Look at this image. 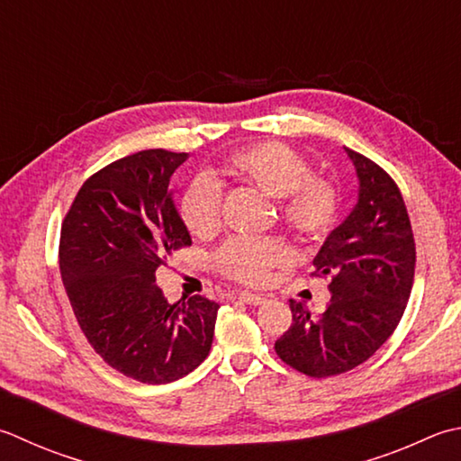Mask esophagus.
I'll return each instance as SVG.
<instances>
[{"instance_id":"esophagus-1","label":"esophagus","mask_w":461,"mask_h":461,"mask_svg":"<svg viewBox=\"0 0 461 461\" xmlns=\"http://www.w3.org/2000/svg\"><path fill=\"white\" fill-rule=\"evenodd\" d=\"M240 302H243V303H248V305H259V303H264V297L261 295H258V294H249V292H241V294H238L236 295Z\"/></svg>"}]
</instances>
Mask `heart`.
<instances>
[{
    "instance_id": "obj_1",
    "label": "heart",
    "mask_w": 461,
    "mask_h": 461,
    "mask_svg": "<svg viewBox=\"0 0 461 461\" xmlns=\"http://www.w3.org/2000/svg\"><path fill=\"white\" fill-rule=\"evenodd\" d=\"M213 177L272 197L279 221L305 243L323 241L338 225L341 194L336 182L312 174L310 159L279 140L233 149L215 167ZM215 182L195 177L179 197V218L195 238L213 236L221 223V189ZM292 258L290 246L279 238H231L215 251L213 266L240 284L261 285Z\"/></svg>"
}]
</instances>
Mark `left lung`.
I'll return each mask as SVG.
<instances>
[{
  "label": "left lung",
  "mask_w": 461,
  "mask_h": 461,
  "mask_svg": "<svg viewBox=\"0 0 461 461\" xmlns=\"http://www.w3.org/2000/svg\"><path fill=\"white\" fill-rule=\"evenodd\" d=\"M346 151L359 197L313 258L312 272L330 277L331 300L318 318L290 300L294 323L276 341L277 357L310 377L346 374L372 357L398 328L416 272V241L398 184L375 161Z\"/></svg>",
  "instance_id": "8db88e82"
}]
</instances>
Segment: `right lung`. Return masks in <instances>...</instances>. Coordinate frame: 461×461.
<instances>
[{
  "mask_svg": "<svg viewBox=\"0 0 461 461\" xmlns=\"http://www.w3.org/2000/svg\"><path fill=\"white\" fill-rule=\"evenodd\" d=\"M187 153L143 149L89 176L61 223L59 269L87 344L117 372L169 384L212 349L220 305L203 295L167 303L156 269L192 238L169 179Z\"/></svg>",
  "mask_w": 461,
  "mask_h": 461,
  "instance_id": "obj_1",
  "label": "right lung"
}]
</instances>
